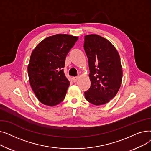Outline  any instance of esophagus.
<instances>
[{
    "mask_svg": "<svg viewBox=\"0 0 151 151\" xmlns=\"http://www.w3.org/2000/svg\"><path fill=\"white\" fill-rule=\"evenodd\" d=\"M78 79H79V78H78V76H76V77H73V78H72V81H73L74 83H75V82L77 81V80H78Z\"/></svg>",
    "mask_w": 151,
    "mask_h": 151,
    "instance_id": "34e87169",
    "label": "esophagus"
}]
</instances>
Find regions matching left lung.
I'll return each mask as SVG.
<instances>
[{"label":"left lung","instance_id":"obj_1","mask_svg":"<svg viewBox=\"0 0 151 151\" xmlns=\"http://www.w3.org/2000/svg\"><path fill=\"white\" fill-rule=\"evenodd\" d=\"M84 48L88 56L91 85L84 92L91 104L101 105L113 99L122 83V68L119 55L108 40L98 35L84 37Z\"/></svg>","mask_w":151,"mask_h":151}]
</instances>
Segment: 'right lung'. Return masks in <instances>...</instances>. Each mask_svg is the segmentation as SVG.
I'll return each mask as SVG.
<instances>
[{
	"mask_svg": "<svg viewBox=\"0 0 151 151\" xmlns=\"http://www.w3.org/2000/svg\"><path fill=\"white\" fill-rule=\"evenodd\" d=\"M78 39L67 34L52 35L44 39L32 52L27 67L29 82L42 104L52 106L65 99L70 82L63 68Z\"/></svg>",
	"mask_w": 151,
	"mask_h": 151,
	"instance_id": "add662e5",
	"label": "right lung"
}]
</instances>
